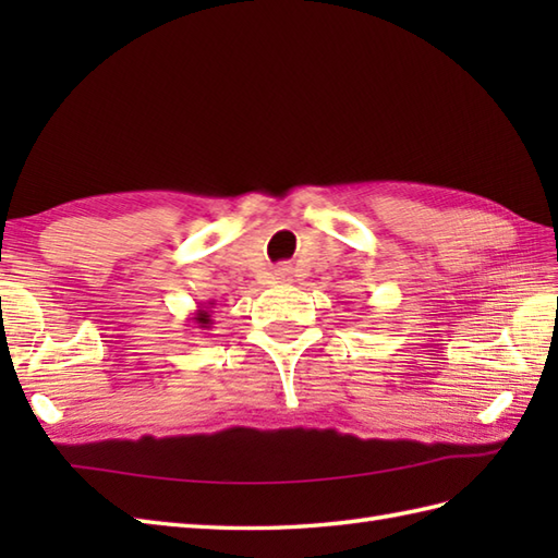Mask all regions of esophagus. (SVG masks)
Instances as JSON below:
<instances>
[{
  "instance_id": "esophagus-1",
  "label": "esophagus",
  "mask_w": 558,
  "mask_h": 558,
  "mask_svg": "<svg viewBox=\"0 0 558 558\" xmlns=\"http://www.w3.org/2000/svg\"><path fill=\"white\" fill-rule=\"evenodd\" d=\"M276 276H278V280H288L290 278V268H280Z\"/></svg>"
}]
</instances>
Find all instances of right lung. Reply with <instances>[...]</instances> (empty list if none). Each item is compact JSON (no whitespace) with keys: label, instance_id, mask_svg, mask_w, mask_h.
Returning <instances> with one entry per match:
<instances>
[{"label":"right lung","instance_id":"add662e5","mask_svg":"<svg viewBox=\"0 0 558 558\" xmlns=\"http://www.w3.org/2000/svg\"><path fill=\"white\" fill-rule=\"evenodd\" d=\"M213 310V302H204V304H201L198 306V310H196V314L192 316V322L201 328V330H208L210 328V324H213V318H210V312Z\"/></svg>","mask_w":558,"mask_h":558}]
</instances>
